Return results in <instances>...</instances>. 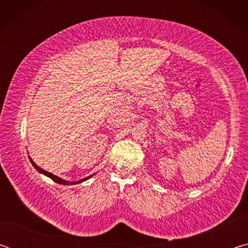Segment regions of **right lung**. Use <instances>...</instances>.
<instances>
[{
	"label": "right lung",
	"mask_w": 248,
	"mask_h": 248,
	"mask_svg": "<svg viewBox=\"0 0 248 248\" xmlns=\"http://www.w3.org/2000/svg\"><path fill=\"white\" fill-rule=\"evenodd\" d=\"M29 157V161H31V163L32 164V166L35 167V169L39 171L40 174H44V175H46L47 176V177H49V178H51L53 182H56V183H58V184H62V185H77V184H79V183H83V182H85V180H87V179H90L91 177H93V176L95 175V174H93V175H90V176H87V177H85V178H83V179H79V180H77V182H69V180H65V179H62V178H60V177H58L57 175H53V174H51V173H49V171H47V170H43L41 169V167H39L38 165L36 164L35 162L32 161V158L31 157V156H28Z\"/></svg>",
	"instance_id": "right-lung-1"
}]
</instances>
